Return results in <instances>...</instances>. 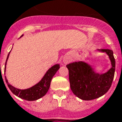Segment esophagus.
<instances>
[{"mask_svg": "<svg viewBox=\"0 0 122 122\" xmlns=\"http://www.w3.org/2000/svg\"><path fill=\"white\" fill-rule=\"evenodd\" d=\"M69 61H70V59L68 57L63 58V63H64L65 64H67Z\"/></svg>", "mask_w": 122, "mask_h": 122, "instance_id": "34e87169", "label": "esophagus"}]
</instances>
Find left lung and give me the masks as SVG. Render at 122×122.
I'll use <instances>...</instances> for the list:
<instances>
[{"label":"left lung","instance_id":"1","mask_svg":"<svg viewBox=\"0 0 122 122\" xmlns=\"http://www.w3.org/2000/svg\"><path fill=\"white\" fill-rule=\"evenodd\" d=\"M97 51L106 53L110 58L112 67L104 73H97L92 65L82 61L66 65L69 70L71 89L83 100H92L103 96L110 89L113 81L116 67L113 51L97 49Z\"/></svg>","mask_w":122,"mask_h":122}]
</instances>
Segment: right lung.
Listing matches in <instances>:
<instances>
[{"label": "right lung", "instance_id": "right-lung-1", "mask_svg": "<svg viewBox=\"0 0 122 122\" xmlns=\"http://www.w3.org/2000/svg\"><path fill=\"white\" fill-rule=\"evenodd\" d=\"M23 35L21 37H23ZM9 54H10V53L8 55L6 61L5 72L6 71V65L7 60L9 59ZM59 67H60L59 64H55L53 66H52L50 69H48V71L44 75L40 81L37 83V84H35V85H33V87L28 88V89H20L13 87L8 82V80L5 76L6 83H7V85H8L10 90L15 96H18L21 99L27 100V101H35V100L41 98L47 93L50 87L51 79L55 75V74L57 73Z\"/></svg>", "mask_w": 122, "mask_h": 122}]
</instances>
